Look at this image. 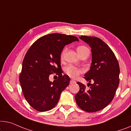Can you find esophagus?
<instances>
[{
	"label": "esophagus",
	"mask_w": 131,
	"mask_h": 131,
	"mask_svg": "<svg viewBox=\"0 0 131 131\" xmlns=\"http://www.w3.org/2000/svg\"><path fill=\"white\" fill-rule=\"evenodd\" d=\"M75 83V81H73V80H71V81H70V84H72V83Z\"/></svg>",
	"instance_id": "1"
}]
</instances>
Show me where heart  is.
I'll list each match as a JSON object with an SVG mask.
<instances>
[{
  "label": "heart",
  "mask_w": 131,
  "mask_h": 131,
  "mask_svg": "<svg viewBox=\"0 0 131 131\" xmlns=\"http://www.w3.org/2000/svg\"><path fill=\"white\" fill-rule=\"evenodd\" d=\"M89 49L87 47L85 46H79L77 48V52L78 54H79V56H81L82 54L85 53V52L88 51ZM66 51V49L65 48L62 50L61 52V54H60V58L61 59H63L64 56H65V52ZM82 69H79V68H78L75 66H72V65H69L65 68V72L66 75L69 76V77L72 78H76L78 77L80 74L82 73Z\"/></svg>",
  "instance_id": "1"
}]
</instances>
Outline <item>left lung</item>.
I'll list each match as a JSON object with an SVG mask.
<instances>
[{
    "label": "left lung",
    "instance_id": "obj_1",
    "mask_svg": "<svg viewBox=\"0 0 131 131\" xmlns=\"http://www.w3.org/2000/svg\"><path fill=\"white\" fill-rule=\"evenodd\" d=\"M79 38L91 48V66L84 78L88 83L91 81L94 83L86 90L84 85L77 82L80 89L75 101L86 112H97L108 106L114 97L119 83V65L114 52L101 39L87 36Z\"/></svg>",
    "mask_w": 131,
    "mask_h": 131
}]
</instances>
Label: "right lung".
<instances>
[{
  "label": "right lung",
  "mask_w": 131,
  "mask_h": 131,
  "mask_svg": "<svg viewBox=\"0 0 131 131\" xmlns=\"http://www.w3.org/2000/svg\"><path fill=\"white\" fill-rule=\"evenodd\" d=\"M75 41H79L76 36L52 34L38 39L29 49L19 81L23 94L33 108L40 112L52 109L69 85L70 78L62 74L60 54L66 45ZM52 73H56L58 79L50 82L48 77Z\"/></svg>",
  "instance_id": "right-lung-1"
}]
</instances>
